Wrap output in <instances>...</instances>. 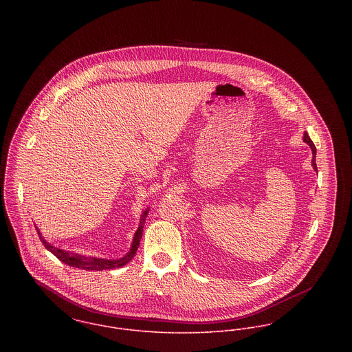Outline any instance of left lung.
Here are the masks:
<instances>
[{
	"instance_id": "obj_1",
	"label": "left lung",
	"mask_w": 352,
	"mask_h": 352,
	"mask_svg": "<svg viewBox=\"0 0 352 352\" xmlns=\"http://www.w3.org/2000/svg\"><path fill=\"white\" fill-rule=\"evenodd\" d=\"M303 141L310 146V149H311V153H313V158H311V166H313V169L314 170H317V165H316V146H314V144L311 142V140L309 138V135H307V133H305L303 134Z\"/></svg>"
}]
</instances>
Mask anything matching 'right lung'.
<instances>
[{
    "mask_svg": "<svg viewBox=\"0 0 352 352\" xmlns=\"http://www.w3.org/2000/svg\"><path fill=\"white\" fill-rule=\"evenodd\" d=\"M149 208H146L142 215H141V221H140V226L134 234L130 251L127 252L123 257L120 258H100V257H92V256H84V254H78L72 251H65L60 248H56L54 245H51L50 243H47L45 240V237L42 236L41 230L36 228L38 236L41 239V241L43 243L45 248L47 251H50L56 258H59L62 263L70 265V267H76V268H81V270H88V271H102V270H112V268H120L124 264H127L137 253V250L140 247V241L142 239V232H144V225H145V219L148 217Z\"/></svg>",
    "mask_w": 352,
    "mask_h": 352,
    "instance_id": "obj_1",
    "label": "right lung"
}]
</instances>
